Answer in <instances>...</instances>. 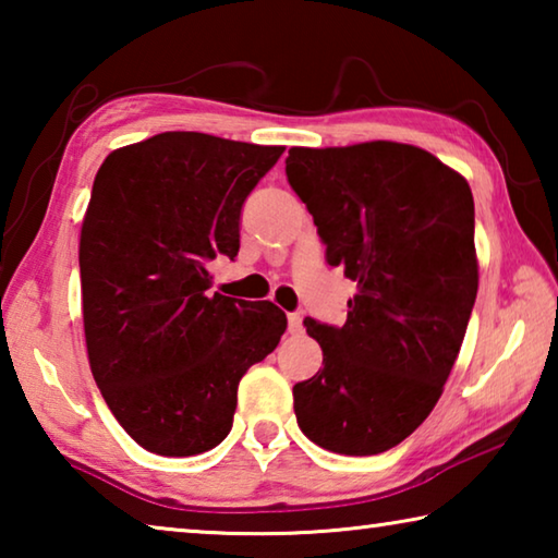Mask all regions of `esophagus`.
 <instances>
[{
    "label": "esophagus",
    "mask_w": 558,
    "mask_h": 558,
    "mask_svg": "<svg viewBox=\"0 0 558 558\" xmlns=\"http://www.w3.org/2000/svg\"><path fill=\"white\" fill-rule=\"evenodd\" d=\"M288 332L290 335H302V332H305V327H302V315L300 313H290L288 315Z\"/></svg>",
    "instance_id": "esophagus-1"
}]
</instances>
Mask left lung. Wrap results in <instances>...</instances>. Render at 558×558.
<instances>
[{"instance_id":"8db88e82","label":"left lung","mask_w":558,"mask_h":558,"mask_svg":"<svg viewBox=\"0 0 558 558\" xmlns=\"http://www.w3.org/2000/svg\"><path fill=\"white\" fill-rule=\"evenodd\" d=\"M290 186L327 263L356 282L342 327L305 319L323 369L292 386L298 426L339 456H376L428 418L477 298L468 179L413 145L292 147Z\"/></svg>"}]
</instances>
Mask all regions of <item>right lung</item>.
<instances>
[{
    "instance_id": "right-lung-1",
    "label": "right lung",
    "mask_w": 558,
    "mask_h": 558,
    "mask_svg": "<svg viewBox=\"0 0 558 558\" xmlns=\"http://www.w3.org/2000/svg\"><path fill=\"white\" fill-rule=\"evenodd\" d=\"M280 145L159 132L112 149L81 226L83 329L93 379L128 436L167 458L229 436L241 376L286 332L270 300L209 292L239 253L245 196Z\"/></svg>"
}]
</instances>
